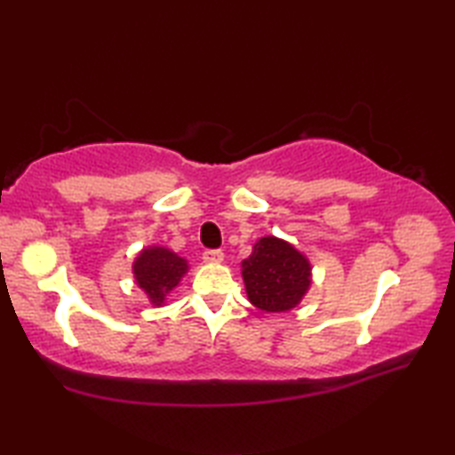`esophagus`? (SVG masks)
<instances>
[{
    "label": "esophagus",
    "mask_w": 455,
    "mask_h": 455,
    "mask_svg": "<svg viewBox=\"0 0 455 455\" xmlns=\"http://www.w3.org/2000/svg\"><path fill=\"white\" fill-rule=\"evenodd\" d=\"M222 258H225V254H222V250H215V248H209L203 252V259L209 264H219L222 262Z\"/></svg>",
    "instance_id": "1"
}]
</instances>
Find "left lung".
Wrapping results in <instances>:
<instances>
[{"instance_id": "obj_1", "label": "left lung", "mask_w": 455, "mask_h": 455, "mask_svg": "<svg viewBox=\"0 0 455 455\" xmlns=\"http://www.w3.org/2000/svg\"><path fill=\"white\" fill-rule=\"evenodd\" d=\"M248 299L267 313L293 308L311 285L307 258L283 240L259 238L254 252L243 262Z\"/></svg>"}]
</instances>
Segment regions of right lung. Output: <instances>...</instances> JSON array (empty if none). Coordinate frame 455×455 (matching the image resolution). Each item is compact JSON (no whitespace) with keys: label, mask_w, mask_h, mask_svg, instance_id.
<instances>
[{"label":"right lung","mask_w":455,"mask_h":455,"mask_svg":"<svg viewBox=\"0 0 455 455\" xmlns=\"http://www.w3.org/2000/svg\"><path fill=\"white\" fill-rule=\"evenodd\" d=\"M132 269L139 287L148 293L152 303L160 305L188 272V264L166 248H148L137 258Z\"/></svg>","instance_id":"right-lung-1"}]
</instances>
